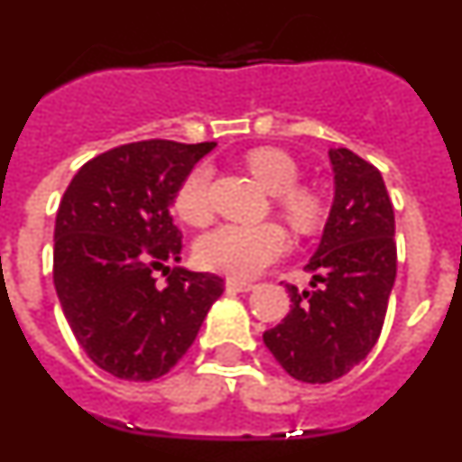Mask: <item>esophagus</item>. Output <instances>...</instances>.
I'll list each match as a JSON object with an SVG mask.
<instances>
[{"label": "esophagus", "instance_id": "34e87169", "mask_svg": "<svg viewBox=\"0 0 462 462\" xmlns=\"http://www.w3.org/2000/svg\"><path fill=\"white\" fill-rule=\"evenodd\" d=\"M226 287L234 289V291H252V289H254V284L247 280H238V277H228Z\"/></svg>", "mask_w": 462, "mask_h": 462}]
</instances>
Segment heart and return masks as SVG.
Segmentation results:
<instances>
[{"instance_id":"b5f03b06","label":"heart","mask_w":462,"mask_h":462,"mask_svg":"<svg viewBox=\"0 0 462 462\" xmlns=\"http://www.w3.org/2000/svg\"><path fill=\"white\" fill-rule=\"evenodd\" d=\"M245 166L266 189L275 191L280 212L300 231L319 222L321 203L312 189L296 185L300 169L296 159L282 148L261 145L245 152ZM212 169L206 162L191 166L173 194V210L182 222L203 226L212 217ZM289 247L284 228L277 224H222L196 243V259L210 271L231 277H256L275 263Z\"/></svg>"}]
</instances>
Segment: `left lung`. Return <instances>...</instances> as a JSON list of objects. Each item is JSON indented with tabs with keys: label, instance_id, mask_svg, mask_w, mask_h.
Instances as JSON below:
<instances>
[{
	"label": "left lung",
	"instance_id": "left-lung-1",
	"mask_svg": "<svg viewBox=\"0 0 462 462\" xmlns=\"http://www.w3.org/2000/svg\"><path fill=\"white\" fill-rule=\"evenodd\" d=\"M336 199L308 261L310 291L287 284L291 310L263 342L293 379L326 383L368 356L395 282L393 203L382 173L346 148L328 150Z\"/></svg>",
	"mask_w": 462,
	"mask_h": 462
}]
</instances>
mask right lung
Returning a JSON list of instances; mask_svg holds the SVG:
<instances>
[{"label":"right lung","instance_id":"obj_1","mask_svg":"<svg viewBox=\"0 0 462 462\" xmlns=\"http://www.w3.org/2000/svg\"><path fill=\"white\" fill-rule=\"evenodd\" d=\"M215 143H126L73 175L55 219L52 282L73 336L101 370L129 382L169 373L196 340L224 280L185 268L171 217L187 171ZM154 270L167 284L156 287Z\"/></svg>","mask_w":462,"mask_h":462}]
</instances>
